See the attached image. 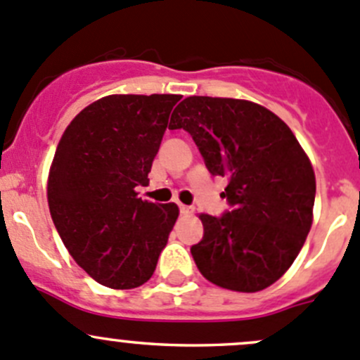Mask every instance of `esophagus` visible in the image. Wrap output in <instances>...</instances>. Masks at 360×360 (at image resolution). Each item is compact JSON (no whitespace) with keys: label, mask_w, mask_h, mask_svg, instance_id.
Here are the masks:
<instances>
[{"label":"esophagus","mask_w":360,"mask_h":360,"mask_svg":"<svg viewBox=\"0 0 360 360\" xmlns=\"http://www.w3.org/2000/svg\"><path fill=\"white\" fill-rule=\"evenodd\" d=\"M192 212H194V210H192L191 206L180 205V213H181V215H192Z\"/></svg>","instance_id":"1"}]
</instances>
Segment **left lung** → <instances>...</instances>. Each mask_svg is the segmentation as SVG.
<instances>
[{
    "label": "left lung",
    "mask_w": 360,
    "mask_h": 360,
    "mask_svg": "<svg viewBox=\"0 0 360 360\" xmlns=\"http://www.w3.org/2000/svg\"><path fill=\"white\" fill-rule=\"evenodd\" d=\"M172 129H185L206 168L229 180L222 217L199 213L205 236L191 248L208 282L259 292L285 275L313 224L315 172L278 115L247 99L191 96L175 108Z\"/></svg>",
    "instance_id": "obj_1"
}]
</instances>
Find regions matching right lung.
<instances>
[{
    "label": "right lung",
    "instance_id": "add662e5",
    "mask_svg": "<svg viewBox=\"0 0 360 360\" xmlns=\"http://www.w3.org/2000/svg\"><path fill=\"white\" fill-rule=\"evenodd\" d=\"M179 94H110L85 106L60 136L47 180L52 220L64 247L110 289L150 280L179 219L175 202L143 201Z\"/></svg>",
    "mask_w": 360,
    "mask_h": 360
}]
</instances>
